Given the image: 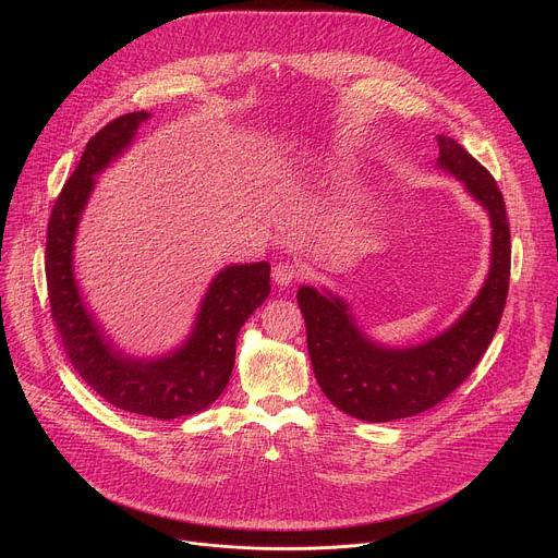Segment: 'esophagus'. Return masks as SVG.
Masks as SVG:
<instances>
[{
  "mask_svg": "<svg viewBox=\"0 0 558 558\" xmlns=\"http://www.w3.org/2000/svg\"><path fill=\"white\" fill-rule=\"evenodd\" d=\"M271 276H274L276 284H280V287H289L291 282H295V280H298L300 269H298L295 265H291V263H278V265L274 267Z\"/></svg>",
  "mask_w": 558,
  "mask_h": 558,
  "instance_id": "obj_1",
  "label": "esophagus"
}]
</instances>
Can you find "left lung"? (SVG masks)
<instances>
[{"mask_svg":"<svg viewBox=\"0 0 558 558\" xmlns=\"http://www.w3.org/2000/svg\"><path fill=\"white\" fill-rule=\"evenodd\" d=\"M439 166L454 174L493 220V267L472 306L439 338L413 349H384L353 325L342 300L298 291L317 384L347 415L392 422L424 413L461 386L490 347L510 287V227L493 174L450 136L439 134Z\"/></svg>","mask_w":558,"mask_h":558,"instance_id":"left-lung-1","label":"left lung"}]
</instances>
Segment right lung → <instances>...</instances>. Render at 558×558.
Instances as JSON below:
<instances>
[{"label": "right lung", "mask_w": 558, "mask_h": 558, "mask_svg": "<svg viewBox=\"0 0 558 558\" xmlns=\"http://www.w3.org/2000/svg\"><path fill=\"white\" fill-rule=\"evenodd\" d=\"M147 117V112L123 114L88 141L82 161L76 163L50 211L46 282L54 329L78 377L121 411L177 420L198 413L218 400L233 368L238 331L265 302L271 284L267 263L231 265L220 271L203 300L192 338L174 355L158 362L123 357L101 338L74 284V231L95 177L128 147Z\"/></svg>", "instance_id": "right-lung-1"}]
</instances>
